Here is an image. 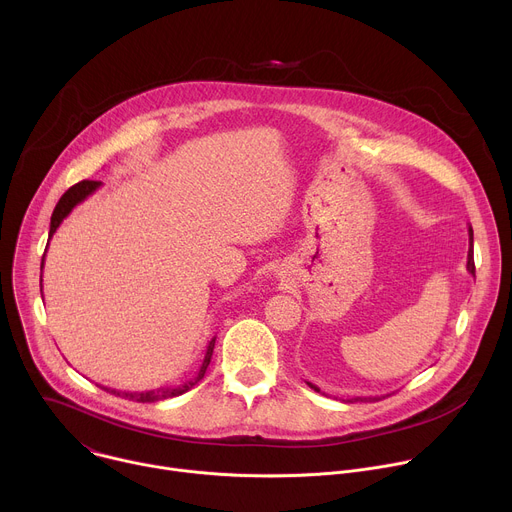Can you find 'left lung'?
I'll return each mask as SVG.
<instances>
[{
  "mask_svg": "<svg viewBox=\"0 0 512 512\" xmlns=\"http://www.w3.org/2000/svg\"><path fill=\"white\" fill-rule=\"evenodd\" d=\"M468 237H470V247H468V263H466V269H468V273H476V267H474V231H472V227H468ZM310 385V389H314L316 393H322L316 385H312V383H308ZM377 399H381V397H352V399H346V403H354V401H377Z\"/></svg>",
  "mask_w": 512,
  "mask_h": 512,
  "instance_id": "1",
  "label": "left lung"
}]
</instances>
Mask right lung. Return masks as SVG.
I'll return each mask as SVG.
<instances>
[{
    "mask_svg": "<svg viewBox=\"0 0 512 512\" xmlns=\"http://www.w3.org/2000/svg\"><path fill=\"white\" fill-rule=\"evenodd\" d=\"M99 186H101V182H97V180H83V182H79V184H75V186H70V188L62 194V198L58 200V204H56V208H54V212H52V216H50L48 241L52 239V235L56 233V229L60 227V223L64 221V218L72 212V208H75L77 204H81L83 200H87ZM44 257H46V253H44ZM44 257H42V267H44ZM40 291H42V279H40ZM214 340H216V338H212V340L208 342V346H206L204 360H202V364H200V369H198L196 377H192L190 381H186V383H182V385H176V387H162V389H154V391H141V393L117 391V389H107V387H103V389L109 391V393H113V395L125 397V399H129V401H137V403H156V401H162V399L178 397V395L190 391V389L204 377V373H206V369H208V364H210Z\"/></svg>",
    "mask_w": 512,
    "mask_h": 512,
    "instance_id": "right-lung-1",
    "label": "right lung"
}]
</instances>
